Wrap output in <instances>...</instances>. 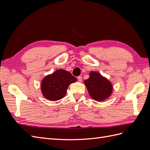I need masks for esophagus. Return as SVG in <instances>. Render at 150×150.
Listing matches in <instances>:
<instances>
[{"mask_svg": "<svg viewBox=\"0 0 150 150\" xmlns=\"http://www.w3.org/2000/svg\"><path fill=\"white\" fill-rule=\"evenodd\" d=\"M78 79L79 81V82H82V77L81 76H78Z\"/></svg>", "mask_w": 150, "mask_h": 150, "instance_id": "34e87169", "label": "esophagus"}]
</instances>
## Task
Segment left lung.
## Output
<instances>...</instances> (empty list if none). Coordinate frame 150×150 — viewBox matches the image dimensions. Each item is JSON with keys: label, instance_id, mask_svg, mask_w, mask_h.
<instances>
[{"label": "left lung", "instance_id": "1", "mask_svg": "<svg viewBox=\"0 0 150 150\" xmlns=\"http://www.w3.org/2000/svg\"><path fill=\"white\" fill-rule=\"evenodd\" d=\"M84 83L90 96L97 101L105 100L112 94L111 83L98 72H91L89 78L85 80Z\"/></svg>", "mask_w": 150, "mask_h": 150}]
</instances>
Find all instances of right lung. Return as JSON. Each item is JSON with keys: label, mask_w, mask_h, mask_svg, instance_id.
<instances>
[{"label": "right lung", "mask_w": 150, "mask_h": 150, "mask_svg": "<svg viewBox=\"0 0 150 150\" xmlns=\"http://www.w3.org/2000/svg\"><path fill=\"white\" fill-rule=\"evenodd\" d=\"M76 81L69 72L61 69L45 77L40 89L44 98L50 101H57L65 96L67 88Z\"/></svg>", "instance_id": "right-lung-1"}]
</instances>
